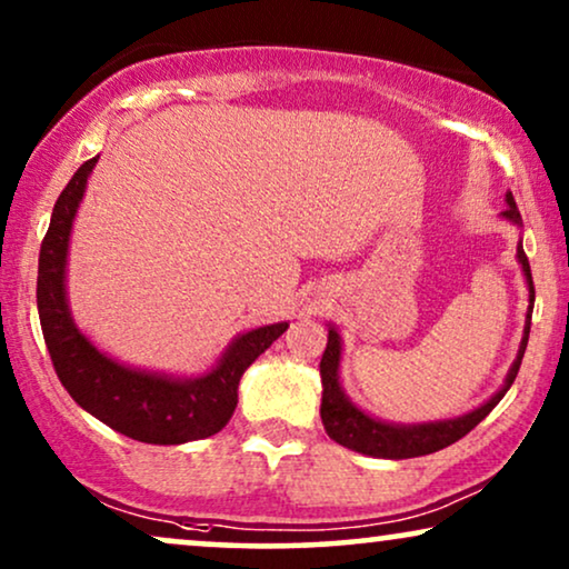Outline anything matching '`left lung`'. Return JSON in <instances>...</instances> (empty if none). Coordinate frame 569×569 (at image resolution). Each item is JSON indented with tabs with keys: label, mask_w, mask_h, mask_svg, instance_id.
<instances>
[{
	"label": "left lung",
	"mask_w": 569,
	"mask_h": 569,
	"mask_svg": "<svg viewBox=\"0 0 569 569\" xmlns=\"http://www.w3.org/2000/svg\"><path fill=\"white\" fill-rule=\"evenodd\" d=\"M505 201H508V209L500 214L502 220H508L516 228H523V220H520V212L516 207V199L512 193H505ZM518 263L523 269L526 287H528V310H526V326H523V339H520L518 355L512 360L508 376H505V383L500 386L492 399H487L481 407L466 411L461 417L453 419H438V422H417V425H399V422H386V419H378L368 415V411L357 407V403L349 399L341 388V333L337 326L329 323V341H326V352L321 357V383H323V396H321V419L326 432H329L331 440H337L339 446L349 450H357L362 456L372 458H391V461H401V458H417L435 453V450H442L453 446L456 440H461L463 435H469L473 427H477L481 419H485L489 411H492L508 388L516 380L520 370V360L526 355L528 345V331H531V313H533V279H531V267H528L523 240H518Z\"/></svg>",
	"instance_id": "obj_1"
}]
</instances>
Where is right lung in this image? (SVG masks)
Instances as JSON below:
<instances>
[{
    "label": "right lung",
    "mask_w": 569,
    "mask_h": 569,
    "mask_svg": "<svg viewBox=\"0 0 569 569\" xmlns=\"http://www.w3.org/2000/svg\"><path fill=\"white\" fill-rule=\"evenodd\" d=\"M96 162L98 158L82 162L59 193L38 256V316L53 368L61 386L84 411L131 440L181 446L209 438L230 422L243 372L290 323H269L238 333L220 360L193 378L131 368L100 352L74 323L67 298L69 238Z\"/></svg>",
    "instance_id": "1"
}]
</instances>
